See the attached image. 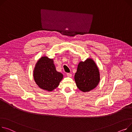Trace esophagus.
Returning a JSON list of instances; mask_svg holds the SVG:
<instances>
[{
	"instance_id": "34e87169",
	"label": "esophagus",
	"mask_w": 132,
	"mask_h": 132,
	"mask_svg": "<svg viewBox=\"0 0 132 132\" xmlns=\"http://www.w3.org/2000/svg\"><path fill=\"white\" fill-rule=\"evenodd\" d=\"M67 76L68 77H71L72 76V74H71V73H67Z\"/></svg>"
}]
</instances>
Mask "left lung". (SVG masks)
I'll return each instance as SVG.
<instances>
[{
  "mask_svg": "<svg viewBox=\"0 0 132 132\" xmlns=\"http://www.w3.org/2000/svg\"><path fill=\"white\" fill-rule=\"evenodd\" d=\"M74 80L78 89L89 92L97 86L100 80L98 67L91 58L79 63Z\"/></svg>",
  "mask_w": 132,
  "mask_h": 132,
  "instance_id": "8db88e82",
  "label": "left lung"
}]
</instances>
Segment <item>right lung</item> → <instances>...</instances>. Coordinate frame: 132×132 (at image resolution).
Returning <instances> with one entry per match:
<instances>
[{"label": "right lung", "mask_w": 132, "mask_h": 132, "mask_svg": "<svg viewBox=\"0 0 132 132\" xmlns=\"http://www.w3.org/2000/svg\"><path fill=\"white\" fill-rule=\"evenodd\" d=\"M33 77L40 88L51 92L58 86L63 75L56 71L53 59L43 56L35 65Z\"/></svg>", "instance_id": "right-lung-1"}]
</instances>
